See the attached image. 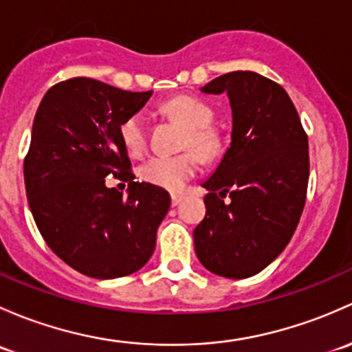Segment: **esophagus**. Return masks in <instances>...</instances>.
Wrapping results in <instances>:
<instances>
[{
  "label": "esophagus",
  "mask_w": 352,
  "mask_h": 352,
  "mask_svg": "<svg viewBox=\"0 0 352 352\" xmlns=\"http://www.w3.org/2000/svg\"><path fill=\"white\" fill-rule=\"evenodd\" d=\"M181 201H183V195H173V197H171V205L173 206L179 205Z\"/></svg>",
  "instance_id": "obj_1"
}]
</instances>
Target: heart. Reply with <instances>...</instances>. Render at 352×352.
<instances>
[{
	"label": "heart",
	"mask_w": 352,
	"mask_h": 352,
	"mask_svg": "<svg viewBox=\"0 0 352 352\" xmlns=\"http://www.w3.org/2000/svg\"><path fill=\"white\" fill-rule=\"evenodd\" d=\"M161 111L171 120L186 126L183 147H191L203 161H212L220 154L222 140L219 132L208 125L213 118L208 104L195 96L179 95L164 101ZM120 137L130 154H142L147 147V125L144 115L137 113L126 118L120 126ZM197 169V155L193 152H183L176 155H155L140 168L139 175L146 183L154 186L179 191L186 181L195 176Z\"/></svg>",
	"instance_id": "1"
}]
</instances>
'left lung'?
Wrapping results in <instances>:
<instances>
[{"mask_svg": "<svg viewBox=\"0 0 352 352\" xmlns=\"http://www.w3.org/2000/svg\"><path fill=\"white\" fill-rule=\"evenodd\" d=\"M201 91L227 93L232 133L201 184L206 215L193 232L195 251L213 274L242 280L270 266L293 237L309 186V139L288 93L257 72H227Z\"/></svg>", "mask_w": 352, "mask_h": 352, "instance_id": "1", "label": "left lung"}]
</instances>
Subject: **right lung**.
<instances>
[{"mask_svg": "<svg viewBox=\"0 0 352 352\" xmlns=\"http://www.w3.org/2000/svg\"><path fill=\"white\" fill-rule=\"evenodd\" d=\"M152 91H123L91 78L57 82L42 98L23 162L28 205L43 241L86 276L111 280L151 259L171 197L133 181L120 126ZM110 174L129 181L123 197Z\"/></svg>", "mask_w": 352, "mask_h": 352, "instance_id": "obj_1", "label": "right lung"}]
</instances>
